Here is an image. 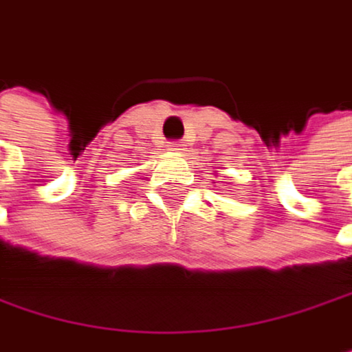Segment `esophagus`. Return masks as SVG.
Here are the masks:
<instances>
[{
    "label": "esophagus",
    "instance_id": "1",
    "mask_svg": "<svg viewBox=\"0 0 352 352\" xmlns=\"http://www.w3.org/2000/svg\"><path fill=\"white\" fill-rule=\"evenodd\" d=\"M170 149H172V151H184L186 145H184V141L178 139V141H172V143H170Z\"/></svg>",
    "mask_w": 352,
    "mask_h": 352
}]
</instances>
